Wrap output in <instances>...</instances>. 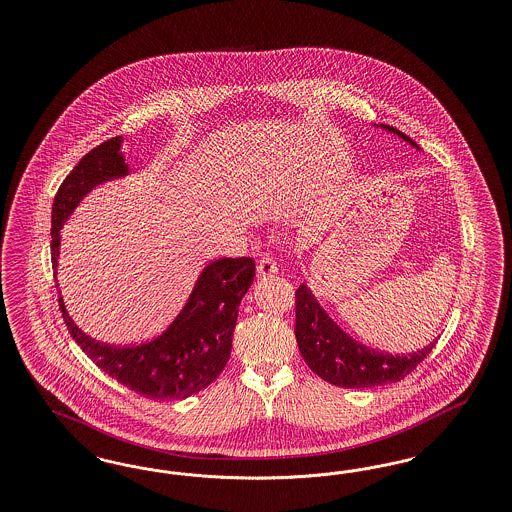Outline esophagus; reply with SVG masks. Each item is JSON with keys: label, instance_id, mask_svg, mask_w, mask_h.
I'll return each mask as SVG.
<instances>
[{"label": "esophagus", "instance_id": "esophagus-1", "mask_svg": "<svg viewBox=\"0 0 512 512\" xmlns=\"http://www.w3.org/2000/svg\"><path fill=\"white\" fill-rule=\"evenodd\" d=\"M278 272V265H276V261L272 259V257H263L261 261H259V265H257V274L259 276H272V274H276Z\"/></svg>", "mask_w": 512, "mask_h": 512}]
</instances>
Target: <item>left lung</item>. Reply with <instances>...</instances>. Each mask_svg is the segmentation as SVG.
<instances>
[{
    "mask_svg": "<svg viewBox=\"0 0 512 512\" xmlns=\"http://www.w3.org/2000/svg\"><path fill=\"white\" fill-rule=\"evenodd\" d=\"M422 151L413 140L390 124H372ZM295 338L301 357L322 380L338 386L365 390L403 380L434 349L436 340L411 355H388L353 340L320 307L307 284L295 292Z\"/></svg>",
    "mask_w": 512,
    "mask_h": 512,
    "instance_id": "1",
    "label": "left lung"
}]
</instances>
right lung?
<instances>
[{
  "instance_id": "right-lung-1",
  "label": "right lung",
  "mask_w": 512,
  "mask_h": 512,
  "mask_svg": "<svg viewBox=\"0 0 512 512\" xmlns=\"http://www.w3.org/2000/svg\"><path fill=\"white\" fill-rule=\"evenodd\" d=\"M122 142V136H115L86 153L55 195L51 209L55 276L61 228L80 201L99 184L136 172L122 151ZM253 276L255 261L249 257L211 261L197 274L192 292L171 324L157 338L140 345L113 347L86 336L69 317L61 292L59 309L73 340L105 374L149 399L176 401L205 390L228 363L238 309Z\"/></svg>"
}]
</instances>
